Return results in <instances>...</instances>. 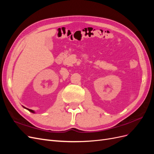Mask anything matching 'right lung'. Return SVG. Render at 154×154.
<instances>
[{"instance_id": "obj_1", "label": "right lung", "mask_w": 154, "mask_h": 154, "mask_svg": "<svg viewBox=\"0 0 154 154\" xmlns=\"http://www.w3.org/2000/svg\"><path fill=\"white\" fill-rule=\"evenodd\" d=\"M24 108L25 109H27V110H28L29 111H30L31 112H32V113H35V112H34V110H31V109H27V108H26V107H24Z\"/></svg>"}]
</instances>
